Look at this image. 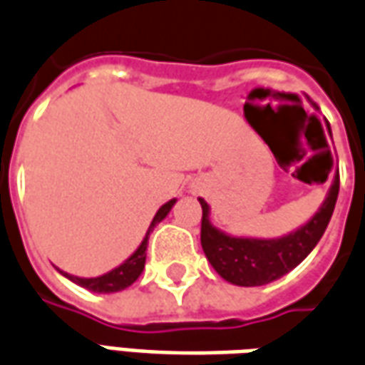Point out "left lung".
Here are the masks:
<instances>
[{
  "label": "left lung",
  "instance_id": "obj_1",
  "mask_svg": "<svg viewBox=\"0 0 365 365\" xmlns=\"http://www.w3.org/2000/svg\"><path fill=\"white\" fill-rule=\"evenodd\" d=\"M340 190V175L334 174L332 185L322 205L304 225L274 239L235 237L221 231L209 219V203L200 197L201 247L221 279L237 287H262L284 277L307 259L330 223Z\"/></svg>",
  "mask_w": 365,
  "mask_h": 365
}]
</instances>
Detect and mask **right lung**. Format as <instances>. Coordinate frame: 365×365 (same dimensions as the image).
<instances>
[{"instance_id":"add662e5","label":"right lung","mask_w":365,"mask_h":365,"mask_svg":"<svg viewBox=\"0 0 365 365\" xmlns=\"http://www.w3.org/2000/svg\"><path fill=\"white\" fill-rule=\"evenodd\" d=\"M175 201L178 200H170L168 203H164L162 207L158 209L156 215L152 219V223L148 227L146 237L142 239V243L138 245V249L134 251V253L130 255L126 261L118 264L116 269H112V271L104 272L101 277H91V279H85V277H75V274H68V272H63L61 274L63 277H67L68 280H73L75 284L78 287H83V289L91 290V292H98V294H110V292H120V290L128 289L132 282H136L138 277L144 271V264H146V249H148V237L150 233L154 231V227L160 223V221H164L165 215L172 211V207L175 205Z\"/></svg>"}]
</instances>
